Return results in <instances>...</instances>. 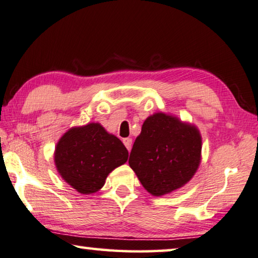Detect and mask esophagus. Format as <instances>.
<instances>
[{
	"label": "esophagus",
	"instance_id": "esophagus-1",
	"mask_svg": "<svg viewBox=\"0 0 258 258\" xmlns=\"http://www.w3.org/2000/svg\"><path fill=\"white\" fill-rule=\"evenodd\" d=\"M123 144L126 147V150L130 151V150H132V146H133V139L132 138H124L123 139Z\"/></svg>",
	"mask_w": 258,
	"mask_h": 258
}]
</instances>
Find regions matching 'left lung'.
<instances>
[{"mask_svg": "<svg viewBox=\"0 0 258 258\" xmlns=\"http://www.w3.org/2000/svg\"><path fill=\"white\" fill-rule=\"evenodd\" d=\"M201 161V135L196 125L172 115L147 117L130 152L129 166L152 196L184 186Z\"/></svg>", "mask_w": 258, "mask_h": 258, "instance_id": "8db88e82", "label": "left lung"}]
</instances>
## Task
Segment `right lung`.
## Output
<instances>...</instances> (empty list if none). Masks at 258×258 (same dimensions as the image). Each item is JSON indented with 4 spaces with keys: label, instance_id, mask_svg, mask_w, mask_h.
<instances>
[{
    "label": "right lung",
    "instance_id": "right-lung-1",
    "mask_svg": "<svg viewBox=\"0 0 258 258\" xmlns=\"http://www.w3.org/2000/svg\"><path fill=\"white\" fill-rule=\"evenodd\" d=\"M119 138L99 123L75 126L62 135L54 151V164L67 184L82 194L104 186L106 177L128 160Z\"/></svg>",
    "mask_w": 258,
    "mask_h": 258
}]
</instances>
